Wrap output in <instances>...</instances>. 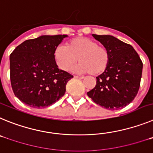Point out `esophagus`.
<instances>
[{"label": "esophagus", "instance_id": "1", "mask_svg": "<svg viewBox=\"0 0 153 153\" xmlns=\"http://www.w3.org/2000/svg\"><path fill=\"white\" fill-rule=\"evenodd\" d=\"M74 78H75V79H82L84 78V76H74Z\"/></svg>", "mask_w": 153, "mask_h": 153}]
</instances>
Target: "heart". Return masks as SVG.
I'll return each mask as SVG.
<instances>
[{
  "label": "heart",
  "instance_id": "heart-1",
  "mask_svg": "<svg viewBox=\"0 0 153 153\" xmlns=\"http://www.w3.org/2000/svg\"><path fill=\"white\" fill-rule=\"evenodd\" d=\"M54 58L61 70H70L79 60L74 68L79 73L99 75L107 68L110 54L106 47L98 45V42L88 37H76L67 43L66 47L59 46L54 51Z\"/></svg>",
  "mask_w": 153,
  "mask_h": 153
}]
</instances>
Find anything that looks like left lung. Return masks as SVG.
I'll use <instances>...</instances> for the list:
<instances>
[{
  "mask_svg": "<svg viewBox=\"0 0 153 153\" xmlns=\"http://www.w3.org/2000/svg\"><path fill=\"white\" fill-rule=\"evenodd\" d=\"M92 35L107 48L110 60L106 70L97 76V85L87 95L106 109L114 110L125 107L139 91L143 62L132 46L117 37Z\"/></svg>",
  "mask_w": 153,
  "mask_h": 153,
  "instance_id": "1",
  "label": "left lung"
}]
</instances>
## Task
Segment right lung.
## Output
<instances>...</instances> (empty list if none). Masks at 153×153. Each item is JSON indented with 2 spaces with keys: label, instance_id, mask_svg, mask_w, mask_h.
Returning a JSON list of instances; mask_svg holds the SVG:
<instances>
[{
  "label": "right lung",
  "instance_id": "obj_1",
  "mask_svg": "<svg viewBox=\"0 0 153 153\" xmlns=\"http://www.w3.org/2000/svg\"><path fill=\"white\" fill-rule=\"evenodd\" d=\"M66 34L42 35L27 40L10 55V83L14 95L27 106L44 108L64 95L73 76L58 68L54 51Z\"/></svg>",
  "mask_w": 153,
  "mask_h": 153
}]
</instances>
